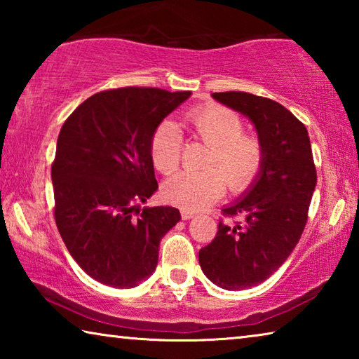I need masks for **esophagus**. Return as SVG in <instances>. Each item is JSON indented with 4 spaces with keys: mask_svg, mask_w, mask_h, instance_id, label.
I'll return each instance as SVG.
<instances>
[{
    "mask_svg": "<svg viewBox=\"0 0 359 359\" xmlns=\"http://www.w3.org/2000/svg\"><path fill=\"white\" fill-rule=\"evenodd\" d=\"M180 214H182V218H184V220H190V218L194 217V212L188 210V209H182Z\"/></svg>",
    "mask_w": 359,
    "mask_h": 359,
    "instance_id": "1",
    "label": "esophagus"
}]
</instances>
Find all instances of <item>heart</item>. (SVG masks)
Segmentation results:
<instances>
[{"label": "heart", "mask_w": 359, "mask_h": 359, "mask_svg": "<svg viewBox=\"0 0 359 359\" xmlns=\"http://www.w3.org/2000/svg\"><path fill=\"white\" fill-rule=\"evenodd\" d=\"M187 125L210 150L203 171H182L166 182L169 201L201 210L222 196L224 185L231 191L245 190L259 172L264 150L258 137L245 135L239 115L223 106L209 104L188 114ZM180 145V131L174 123L163 121L156 126L150 139V156L158 171L169 174L179 166Z\"/></svg>", "instance_id": "b5f03b06"}]
</instances>
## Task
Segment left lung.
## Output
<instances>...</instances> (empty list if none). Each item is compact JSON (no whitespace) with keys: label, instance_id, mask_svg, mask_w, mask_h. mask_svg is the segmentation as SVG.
<instances>
[{"label":"left lung","instance_id":"obj_1","mask_svg":"<svg viewBox=\"0 0 359 359\" xmlns=\"http://www.w3.org/2000/svg\"><path fill=\"white\" fill-rule=\"evenodd\" d=\"M212 98L250 120L264 150L257 177L223 208L224 215H242L244 222H220L215 239L199 250V264L212 283L245 290L271 277L294 250L317 171L306 126L287 107L245 92L212 93Z\"/></svg>","mask_w":359,"mask_h":359}]
</instances>
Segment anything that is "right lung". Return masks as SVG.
I'll use <instances>...</instances> for the list:
<instances>
[{
    "label": "right lung",
    "instance_id": "obj_1",
    "mask_svg": "<svg viewBox=\"0 0 359 359\" xmlns=\"http://www.w3.org/2000/svg\"><path fill=\"white\" fill-rule=\"evenodd\" d=\"M190 95L107 90L85 100L60 130L52 165L57 228L95 280L135 288L155 272L160 241L180 222V212L139 208L158 190L150 139Z\"/></svg>",
    "mask_w": 359,
    "mask_h": 359
}]
</instances>
